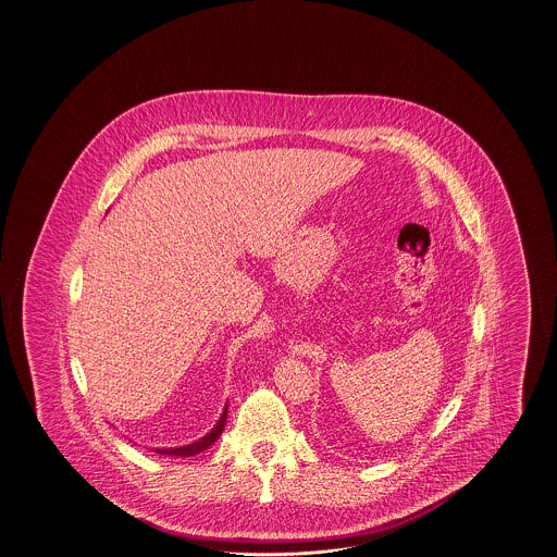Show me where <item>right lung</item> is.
Instances as JSON below:
<instances>
[{"instance_id":"add662e5","label":"right lung","mask_w":557,"mask_h":557,"mask_svg":"<svg viewBox=\"0 0 557 557\" xmlns=\"http://www.w3.org/2000/svg\"><path fill=\"white\" fill-rule=\"evenodd\" d=\"M225 419H227V403H225V407H223L218 423L211 428V431H207L203 437H199V440L193 442V444L178 445V447H157L154 451L160 454V456H178V458H191V456H197V454L206 451L207 447H211V445L218 442V437L222 435L223 428H225Z\"/></svg>"}]
</instances>
